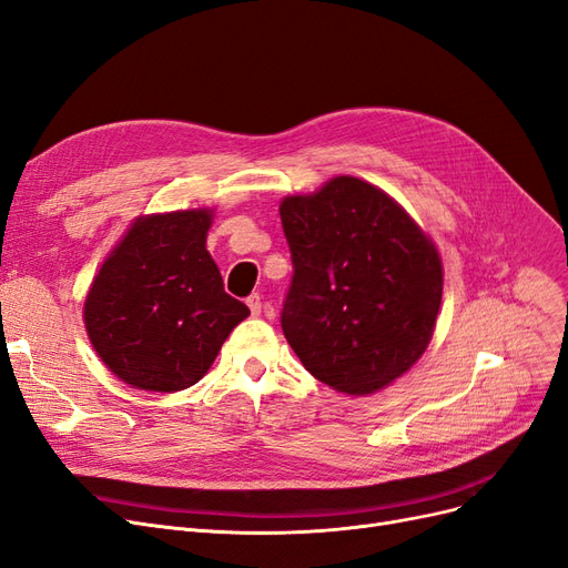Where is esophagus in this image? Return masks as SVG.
I'll list each match as a JSON object with an SVG mask.
<instances>
[{
  "instance_id": "esophagus-1",
  "label": "esophagus",
  "mask_w": 568,
  "mask_h": 568,
  "mask_svg": "<svg viewBox=\"0 0 568 568\" xmlns=\"http://www.w3.org/2000/svg\"><path fill=\"white\" fill-rule=\"evenodd\" d=\"M245 304H248V308H251V313H253V315H260V313H262V297H260L257 292H253L251 297L245 300Z\"/></svg>"
}]
</instances>
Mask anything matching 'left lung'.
I'll use <instances>...</instances> for the list:
<instances>
[{
  "label": "left lung",
  "mask_w": 568,
  "mask_h": 568,
  "mask_svg": "<svg viewBox=\"0 0 568 568\" xmlns=\"http://www.w3.org/2000/svg\"><path fill=\"white\" fill-rule=\"evenodd\" d=\"M294 276L281 325L306 372L345 394L404 376L432 341L443 294L434 241L381 187L336 176L281 202Z\"/></svg>",
  "instance_id": "obj_1"
}]
</instances>
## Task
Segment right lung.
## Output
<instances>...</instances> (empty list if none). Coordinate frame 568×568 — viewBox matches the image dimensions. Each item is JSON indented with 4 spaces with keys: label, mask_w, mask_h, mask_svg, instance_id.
I'll return each mask as SVG.
<instances>
[{
    "label": "right lung",
    "mask_w": 568,
    "mask_h": 568,
    "mask_svg": "<svg viewBox=\"0 0 568 568\" xmlns=\"http://www.w3.org/2000/svg\"><path fill=\"white\" fill-rule=\"evenodd\" d=\"M211 209L136 217L102 262L83 304L92 348L122 383L179 392L215 362L251 315L206 251Z\"/></svg>",
    "instance_id": "1"
}]
</instances>
